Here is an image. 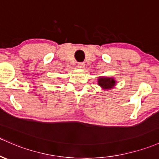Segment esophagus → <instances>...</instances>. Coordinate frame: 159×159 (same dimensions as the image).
Masks as SVG:
<instances>
[{
	"label": "esophagus",
	"instance_id": "1",
	"mask_svg": "<svg viewBox=\"0 0 159 159\" xmlns=\"http://www.w3.org/2000/svg\"><path fill=\"white\" fill-rule=\"evenodd\" d=\"M85 66H86V64L83 62H80L78 63V67L80 68V69H84Z\"/></svg>",
	"mask_w": 159,
	"mask_h": 159
}]
</instances>
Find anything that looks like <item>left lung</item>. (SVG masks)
Returning a JSON list of instances; mask_svg holds the SVG:
<instances>
[{"label":"left lung","mask_w":159,"mask_h":159,"mask_svg":"<svg viewBox=\"0 0 159 159\" xmlns=\"http://www.w3.org/2000/svg\"><path fill=\"white\" fill-rule=\"evenodd\" d=\"M98 86L102 87L103 89H110L116 85V81L112 77H98Z\"/></svg>","instance_id":"obj_1"}]
</instances>
